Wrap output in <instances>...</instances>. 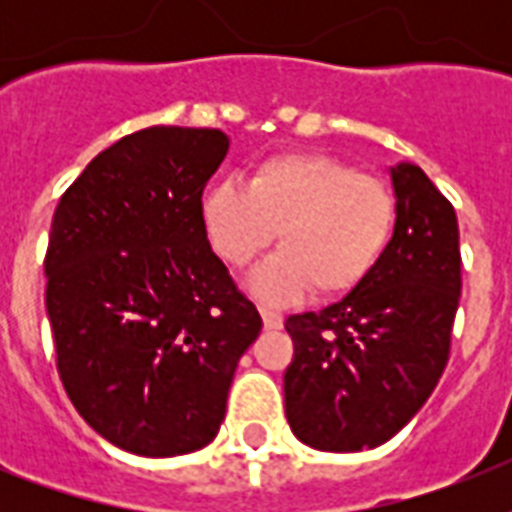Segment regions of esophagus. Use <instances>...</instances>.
I'll return each instance as SVG.
<instances>
[{
  "instance_id": "1",
  "label": "esophagus",
  "mask_w": 512,
  "mask_h": 512,
  "mask_svg": "<svg viewBox=\"0 0 512 512\" xmlns=\"http://www.w3.org/2000/svg\"><path fill=\"white\" fill-rule=\"evenodd\" d=\"M260 316H263L265 329H281V324H284L281 313L271 311V308H265V305H260Z\"/></svg>"
}]
</instances>
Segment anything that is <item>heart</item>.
<instances>
[{"label": "heart", "mask_w": 512, "mask_h": 512, "mask_svg": "<svg viewBox=\"0 0 512 512\" xmlns=\"http://www.w3.org/2000/svg\"><path fill=\"white\" fill-rule=\"evenodd\" d=\"M201 231L233 268L252 263L279 228L281 249L247 276V289L284 303L313 287L348 295L377 268L396 228V201L380 180L324 154H279L199 199Z\"/></svg>", "instance_id": "1"}]
</instances>
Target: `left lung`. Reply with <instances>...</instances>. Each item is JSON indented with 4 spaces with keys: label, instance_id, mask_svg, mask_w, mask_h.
Returning <instances> with one entry per match:
<instances>
[{
    "label": "left lung",
    "instance_id": "left-lung-1",
    "mask_svg": "<svg viewBox=\"0 0 512 512\" xmlns=\"http://www.w3.org/2000/svg\"><path fill=\"white\" fill-rule=\"evenodd\" d=\"M396 228L364 284L319 313L287 319L289 428L321 452L385 444L420 412L444 374L460 305L454 207L417 164L390 167Z\"/></svg>",
    "mask_w": 512,
    "mask_h": 512
}]
</instances>
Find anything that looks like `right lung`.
<instances>
[{
  "label": "right lung",
  "mask_w": 512,
  "mask_h": 512,
  "mask_svg": "<svg viewBox=\"0 0 512 512\" xmlns=\"http://www.w3.org/2000/svg\"><path fill=\"white\" fill-rule=\"evenodd\" d=\"M228 135L148 127L63 193L44 257L47 316L71 404L140 457H177L220 430L263 319L201 231L199 199Z\"/></svg>",
  "instance_id": "1"
}]
</instances>
